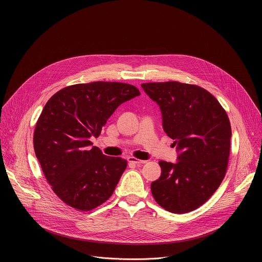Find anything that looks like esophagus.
Here are the masks:
<instances>
[{
	"mask_svg": "<svg viewBox=\"0 0 262 262\" xmlns=\"http://www.w3.org/2000/svg\"><path fill=\"white\" fill-rule=\"evenodd\" d=\"M128 163H133V164H136V165H141V164H145L146 161H142V160H138L136 158H133V157H129L127 159Z\"/></svg>",
	"mask_w": 262,
	"mask_h": 262,
	"instance_id": "esophagus-1",
	"label": "esophagus"
}]
</instances>
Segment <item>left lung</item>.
I'll list each match as a JSON object with an SVG mask.
<instances>
[{"mask_svg":"<svg viewBox=\"0 0 262 262\" xmlns=\"http://www.w3.org/2000/svg\"><path fill=\"white\" fill-rule=\"evenodd\" d=\"M141 86L159 104L163 128L178 154L175 164L159 162L162 174L151 183L152 196L170 212H190L212 196L226 174L229 118L215 97L199 86L179 82Z\"/></svg>","mask_w":262,"mask_h":262,"instance_id":"8db88e82","label":"left lung"}]
</instances>
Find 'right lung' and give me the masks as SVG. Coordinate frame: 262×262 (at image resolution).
I'll use <instances>...</instances> for the list:
<instances>
[{"label": "right lung", "instance_id": "right-lung-1", "mask_svg": "<svg viewBox=\"0 0 262 262\" xmlns=\"http://www.w3.org/2000/svg\"><path fill=\"white\" fill-rule=\"evenodd\" d=\"M139 95L129 84L93 82L63 88L46 103L35 126L34 150L64 203L88 211L113 194L127 162L102 155L90 138L100 135L121 103Z\"/></svg>", "mask_w": 262, "mask_h": 262}]
</instances>
